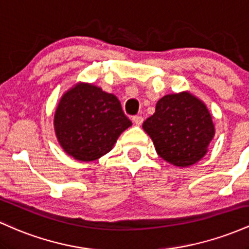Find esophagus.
Here are the masks:
<instances>
[{"label":"esophagus","instance_id":"obj_1","mask_svg":"<svg viewBox=\"0 0 249 249\" xmlns=\"http://www.w3.org/2000/svg\"><path fill=\"white\" fill-rule=\"evenodd\" d=\"M132 121H133L134 124L138 125V126H139V125L142 124V121H144V118H142V116H134L132 118Z\"/></svg>","mask_w":249,"mask_h":249}]
</instances>
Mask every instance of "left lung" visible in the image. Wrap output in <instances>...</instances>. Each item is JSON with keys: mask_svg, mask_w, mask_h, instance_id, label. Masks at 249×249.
<instances>
[{"mask_svg": "<svg viewBox=\"0 0 249 249\" xmlns=\"http://www.w3.org/2000/svg\"><path fill=\"white\" fill-rule=\"evenodd\" d=\"M142 128L152 139L159 157L179 167L201 160L215 134L206 104L190 91L159 99L156 112L144 122Z\"/></svg>", "mask_w": 249, "mask_h": 249, "instance_id": "obj_1", "label": "left lung"}]
</instances>
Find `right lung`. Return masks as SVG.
I'll return each mask as SVG.
<instances>
[{"label":"right lung","mask_w":249,"mask_h":249,"mask_svg":"<svg viewBox=\"0 0 249 249\" xmlns=\"http://www.w3.org/2000/svg\"><path fill=\"white\" fill-rule=\"evenodd\" d=\"M132 125L121 102L91 83L78 82L59 99L53 116L56 138L78 161H93L110 152Z\"/></svg>","instance_id":"add662e5"}]
</instances>
